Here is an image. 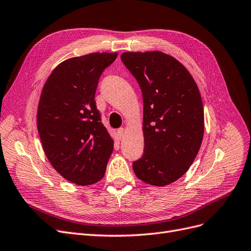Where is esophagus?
Returning <instances> with one entry per match:
<instances>
[{"label":"esophagus","instance_id":"esophagus-1","mask_svg":"<svg viewBox=\"0 0 251 251\" xmlns=\"http://www.w3.org/2000/svg\"><path fill=\"white\" fill-rule=\"evenodd\" d=\"M124 134H125V128H123V127L119 128L118 129V135H119V137L122 138L124 136Z\"/></svg>","mask_w":251,"mask_h":251}]
</instances>
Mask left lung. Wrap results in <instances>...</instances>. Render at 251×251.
<instances>
[{
	"label": "left lung",
	"instance_id": "8db88e82",
	"mask_svg": "<svg viewBox=\"0 0 251 251\" xmlns=\"http://www.w3.org/2000/svg\"><path fill=\"white\" fill-rule=\"evenodd\" d=\"M121 60L143 93L145 150L132 164L134 174L166 186L189 170L200 151L205 120L199 87L182 63L162 51H128Z\"/></svg>",
	"mask_w": 251,
	"mask_h": 251
}]
</instances>
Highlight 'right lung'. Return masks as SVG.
Wrapping results in <instances>:
<instances>
[{
    "label": "right lung",
    "mask_w": 251,
    "mask_h": 251,
    "mask_svg": "<svg viewBox=\"0 0 251 251\" xmlns=\"http://www.w3.org/2000/svg\"><path fill=\"white\" fill-rule=\"evenodd\" d=\"M118 52H93L63 61L46 79L37 109L43 151L63 178L79 186L99 182L114 150L100 121L95 93Z\"/></svg>",
    "instance_id": "obj_1"
}]
</instances>
